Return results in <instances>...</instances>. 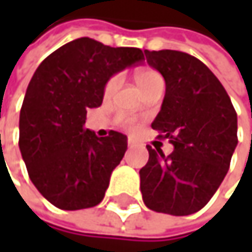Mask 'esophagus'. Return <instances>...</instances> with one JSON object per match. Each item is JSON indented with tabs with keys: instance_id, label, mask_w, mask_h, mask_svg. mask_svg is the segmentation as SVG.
<instances>
[{
	"instance_id": "esophagus-1",
	"label": "esophagus",
	"mask_w": 252,
	"mask_h": 252,
	"mask_svg": "<svg viewBox=\"0 0 252 252\" xmlns=\"http://www.w3.org/2000/svg\"><path fill=\"white\" fill-rule=\"evenodd\" d=\"M135 146V141L132 138H128V147H134Z\"/></svg>"
}]
</instances>
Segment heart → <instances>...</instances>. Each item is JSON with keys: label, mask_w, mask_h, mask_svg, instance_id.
I'll return each mask as SVG.
<instances>
[{"label": "heart", "mask_w": 252, "mask_h": 252, "mask_svg": "<svg viewBox=\"0 0 252 252\" xmlns=\"http://www.w3.org/2000/svg\"><path fill=\"white\" fill-rule=\"evenodd\" d=\"M118 83H120V78H118V77H112V78L106 83V86H105V94H106V96L112 94L114 90L117 89ZM135 83H137V86L140 87V90L144 93V92H147L149 89H152L153 86H156V84H159V83H163V80H162V77L159 76V73H156L155 70L141 68V70H138V71L135 73ZM118 121H120L121 126H126V128H129V129L134 128V120H132L131 117H128V115H120V117H118Z\"/></svg>", "instance_id": "heart-1"}]
</instances>
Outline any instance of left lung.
I'll use <instances>...</instances> for the list:
<instances>
[{
  "mask_svg": "<svg viewBox=\"0 0 252 252\" xmlns=\"http://www.w3.org/2000/svg\"><path fill=\"white\" fill-rule=\"evenodd\" d=\"M144 55L166 83L152 128L169 140L174 152L165 156L147 146L149 162L140 169L143 201L159 213L192 215L226 176L238 144L236 112L222 83L195 57L171 49Z\"/></svg>",
  "mask_w": 252,
  "mask_h": 252,
  "instance_id": "8db88e82",
  "label": "left lung"
}]
</instances>
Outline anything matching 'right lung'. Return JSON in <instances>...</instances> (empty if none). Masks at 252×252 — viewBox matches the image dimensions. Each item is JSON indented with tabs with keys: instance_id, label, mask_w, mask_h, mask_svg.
<instances>
[{
	"instance_id": "obj_1",
	"label": "right lung",
	"mask_w": 252,
	"mask_h": 252,
	"mask_svg": "<svg viewBox=\"0 0 252 252\" xmlns=\"http://www.w3.org/2000/svg\"><path fill=\"white\" fill-rule=\"evenodd\" d=\"M144 60L138 48H111L90 37L46 57L20 111L19 147L37 191L61 210L97 206L126 150V135L97 137L86 114L102 105L109 78Z\"/></svg>"
}]
</instances>
